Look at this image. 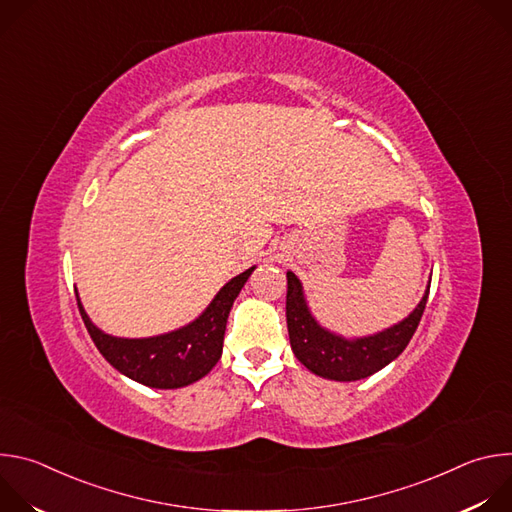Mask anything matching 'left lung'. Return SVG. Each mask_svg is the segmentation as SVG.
Instances as JSON below:
<instances>
[{
	"label": "left lung",
	"instance_id": "left-lung-1",
	"mask_svg": "<svg viewBox=\"0 0 512 512\" xmlns=\"http://www.w3.org/2000/svg\"><path fill=\"white\" fill-rule=\"evenodd\" d=\"M431 283V281H429ZM429 285L417 308L399 324L362 338H344L322 328L312 316L300 279L287 271L285 318L291 350L308 371L332 381H358L381 371L413 338L423 316Z\"/></svg>",
	"mask_w": 512,
	"mask_h": 512
}]
</instances>
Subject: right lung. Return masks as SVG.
Segmentation results:
<instances>
[{
    "instance_id": "right-lung-1",
    "label": "right lung",
    "mask_w": 512,
    "mask_h": 512,
    "mask_svg": "<svg viewBox=\"0 0 512 512\" xmlns=\"http://www.w3.org/2000/svg\"><path fill=\"white\" fill-rule=\"evenodd\" d=\"M253 269L225 283L194 322L152 338L105 334L91 322L77 294L79 312L95 346L113 369L145 387L180 389L208 375L221 358L229 312Z\"/></svg>"
}]
</instances>
